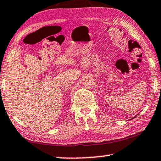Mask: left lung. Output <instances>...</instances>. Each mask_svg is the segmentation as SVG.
Masks as SVG:
<instances>
[{
  "label": "left lung",
  "mask_w": 161,
  "mask_h": 161,
  "mask_svg": "<svg viewBox=\"0 0 161 161\" xmlns=\"http://www.w3.org/2000/svg\"><path fill=\"white\" fill-rule=\"evenodd\" d=\"M135 118V117H133V118H131V119H130V120H132V119H133V118Z\"/></svg>",
  "instance_id": "8db88e82"
}]
</instances>
